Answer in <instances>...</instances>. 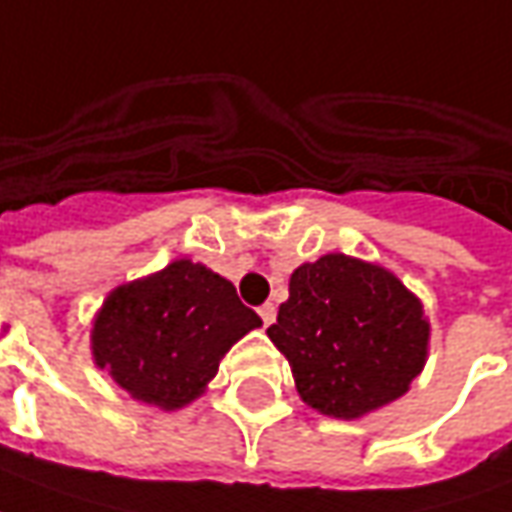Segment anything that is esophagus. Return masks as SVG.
Masks as SVG:
<instances>
[{"instance_id":"34e87169","label":"esophagus","mask_w":512,"mask_h":512,"mask_svg":"<svg viewBox=\"0 0 512 512\" xmlns=\"http://www.w3.org/2000/svg\"><path fill=\"white\" fill-rule=\"evenodd\" d=\"M257 313H260V318H263V324H271V321H274V318H277V307L271 305V302H266V305H260L257 307Z\"/></svg>"}]
</instances>
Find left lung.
<instances>
[{
    "mask_svg": "<svg viewBox=\"0 0 512 512\" xmlns=\"http://www.w3.org/2000/svg\"><path fill=\"white\" fill-rule=\"evenodd\" d=\"M288 291L266 332L318 413L360 418L399 399L424 368L430 324L391 271L324 255L296 268Z\"/></svg>",
    "mask_w": 512,
    "mask_h": 512,
    "instance_id": "8db88e82",
    "label": "left lung"
}]
</instances>
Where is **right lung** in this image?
Segmentation results:
<instances>
[{
  "label": "right lung",
  "mask_w": 512,
  "mask_h": 512,
  "mask_svg": "<svg viewBox=\"0 0 512 512\" xmlns=\"http://www.w3.org/2000/svg\"><path fill=\"white\" fill-rule=\"evenodd\" d=\"M260 324L232 282L199 263L177 260L110 293L91 341L96 363L124 391L174 410L196 399L232 343Z\"/></svg>",
  "instance_id": "obj_1"
}]
</instances>
